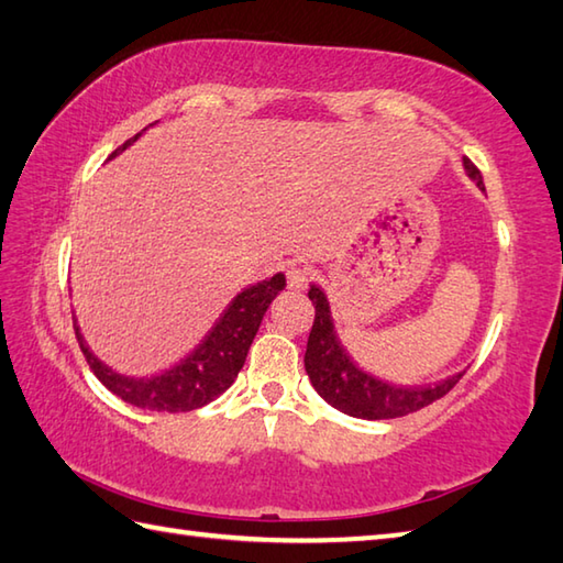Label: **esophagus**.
<instances>
[{
    "label": "esophagus",
    "instance_id": "1",
    "mask_svg": "<svg viewBox=\"0 0 563 563\" xmlns=\"http://www.w3.org/2000/svg\"><path fill=\"white\" fill-rule=\"evenodd\" d=\"M285 275H288V288L290 290H305L309 280H312V271L305 268V266H290Z\"/></svg>",
    "mask_w": 563,
    "mask_h": 563
}]
</instances>
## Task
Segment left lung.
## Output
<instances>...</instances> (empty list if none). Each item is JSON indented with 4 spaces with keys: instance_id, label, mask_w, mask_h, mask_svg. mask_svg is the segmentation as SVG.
<instances>
[{
    "instance_id": "1",
    "label": "left lung",
    "mask_w": 563,
    "mask_h": 563,
    "mask_svg": "<svg viewBox=\"0 0 563 563\" xmlns=\"http://www.w3.org/2000/svg\"><path fill=\"white\" fill-rule=\"evenodd\" d=\"M464 172L484 190L482 174L470 159H464ZM309 300L314 305V324L307 341L305 369L319 397L329 401L333 409L355 418H365V421L399 418L445 397L464 375L457 373L426 387H397L367 375L365 369L353 363V357L341 345L336 329H333L329 300L319 285L309 288Z\"/></svg>"
}]
</instances>
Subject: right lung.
<instances>
[{
  "label": "right lung",
  "instance_id": "add662e5",
  "mask_svg": "<svg viewBox=\"0 0 563 563\" xmlns=\"http://www.w3.org/2000/svg\"><path fill=\"white\" fill-rule=\"evenodd\" d=\"M140 135L142 133L130 137L125 145L118 147L111 154V159L115 154H121L123 150L133 145ZM280 290H285L283 273H275L273 278L261 280L256 285H249V288H244L230 305H227L222 317L214 321V327L210 329L208 336L198 343V349L194 353L184 357L181 363H176L172 369H164L162 375L154 377H128L115 373V369L101 363L99 357L89 351V345L84 341L77 327L75 314H71V321H75L79 349L84 357H87L89 367L93 369V375H97L101 385L113 391L115 397H121L125 404L137 406V409L166 413L194 411L214 401L222 391L232 387L239 369L244 367L246 353L261 327V319L266 314V309L271 307L275 297L280 295Z\"/></svg>",
  "mask_w": 563,
  "mask_h": 563
}]
</instances>
